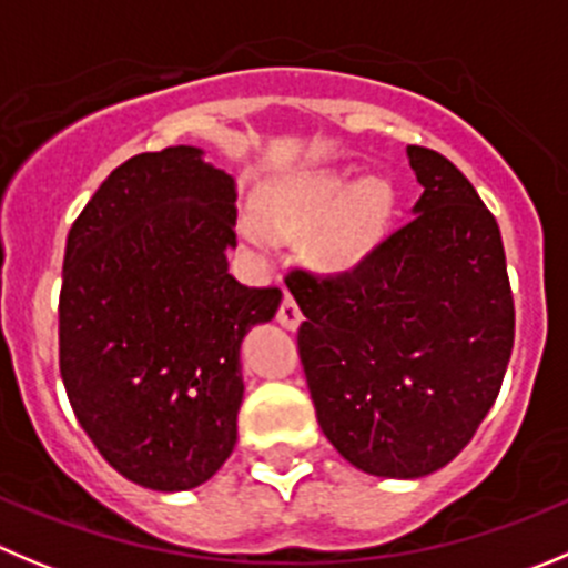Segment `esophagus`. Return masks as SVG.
I'll return each mask as SVG.
<instances>
[{"mask_svg":"<svg viewBox=\"0 0 568 568\" xmlns=\"http://www.w3.org/2000/svg\"><path fill=\"white\" fill-rule=\"evenodd\" d=\"M277 322L285 327V331H296V327L302 325L300 305H296L288 294L283 296V305H280V311H277Z\"/></svg>","mask_w":568,"mask_h":568,"instance_id":"obj_1","label":"esophagus"}]
</instances>
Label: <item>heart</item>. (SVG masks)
I'll return each instance as SVG.
<instances>
[{"mask_svg": "<svg viewBox=\"0 0 568 568\" xmlns=\"http://www.w3.org/2000/svg\"><path fill=\"white\" fill-rule=\"evenodd\" d=\"M392 210L395 190L386 179L353 184L336 168H314L263 190L254 215L241 221V237L260 260L268 257L272 241L305 237V257L316 272L344 274L381 246Z\"/></svg>", "mask_w": 568, "mask_h": 568, "instance_id": "obj_1", "label": "heart"}]
</instances>
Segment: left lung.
<instances>
[{
    "label": "left lung",
    "instance_id": "left-lung-1",
    "mask_svg": "<svg viewBox=\"0 0 568 568\" xmlns=\"http://www.w3.org/2000/svg\"><path fill=\"white\" fill-rule=\"evenodd\" d=\"M415 219L362 266L285 285L305 314L300 358L316 420L358 470L420 479L452 463L490 412L516 336L505 246L474 184L406 148Z\"/></svg>",
    "mask_w": 568,
    "mask_h": 568
}]
</instances>
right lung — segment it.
Returning <instances> with one entry per match:
<instances>
[{
	"label": "right lung",
	"instance_id": "right-lung-1",
	"mask_svg": "<svg viewBox=\"0 0 568 568\" xmlns=\"http://www.w3.org/2000/svg\"><path fill=\"white\" fill-rule=\"evenodd\" d=\"M235 176L204 148L120 164L67 237L58 305L61 378L78 423L134 485L193 490L237 443L241 342L280 288L230 274Z\"/></svg>",
	"mask_w": 568,
	"mask_h": 568
}]
</instances>
